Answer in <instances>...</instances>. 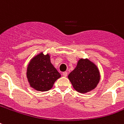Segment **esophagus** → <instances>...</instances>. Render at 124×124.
I'll return each mask as SVG.
<instances>
[{
	"instance_id": "1",
	"label": "esophagus",
	"mask_w": 124,
	"mask_h": 124,
	"mask_svg": "<svg viewBox=\"0 0 124 124\" xmlns=\"http://www.w3.org/2000/svg\"><path fill=\"white\" fill-rule=\"evenodd\" d=\"M62 75H63L64 77H67V76H68V73H67L66 71H64L62 73Z\"/></svg>"
}]
</instances>
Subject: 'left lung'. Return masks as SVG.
Masks as SVG:
<instances>
[{
	"label": "left lung",
	"instance_id": "1",
	"mask_svg": "<svg viewBox=\"0 0 124 124\" xmlns=\"http://www.w3.org/2000/svg\"><path fill=\"white\" fill-rule=\"evenodd\" d=\"M68 78L76 91L85 93L94 89L100 81V76L98 68L88 59L80 58Z\"/></svg>",
	"mask_w": 124,
	"mask_h": 124
}]
</instances>
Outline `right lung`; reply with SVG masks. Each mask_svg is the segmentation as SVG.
<instances>
[{"label":"right lung","instance_id":"right-lung-1","mask_svg":"<svg viewBox=\"0 0 124 124\" xmlns=\"http://www.w3.org/2000/svg\"><path fill=\"white\" fill-rule=\"evenodd\" d=\"M61 77L51 63L50 56L40 53L32 58L27 68V78L30 86L39 91L52 88L54 82Z\"/></svg>","mask_w":124,"mask_h":124}]
</instances>
